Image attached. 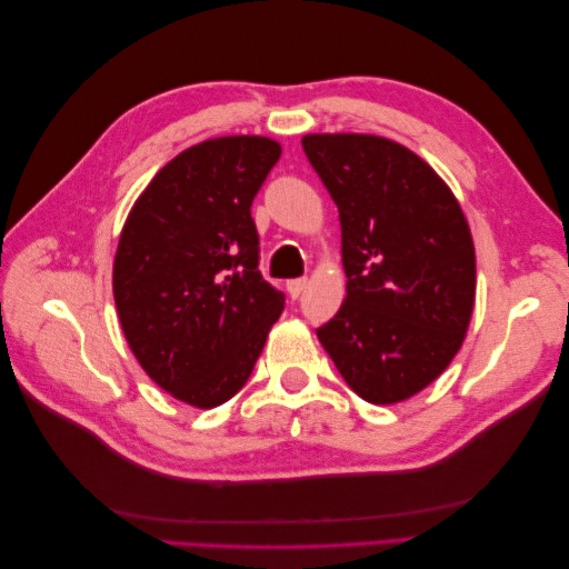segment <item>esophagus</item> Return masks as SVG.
<instances>
[{
	"label": "esophagus",
	"mask_w": 569,
	"mask_h": 569,
	"mask_svg": "<svg viewBox=\"0 0 569 569\" xmlns=\"http://www.w3.org/2000/svg\"><path fill=\"white\" fill-rule=\"evenodd\" d=\"M306 286H308V278H293V281H288V293L298 298L300 293H303Z\"/></svg>",
	"instance_id": "1"
}]
</instances>
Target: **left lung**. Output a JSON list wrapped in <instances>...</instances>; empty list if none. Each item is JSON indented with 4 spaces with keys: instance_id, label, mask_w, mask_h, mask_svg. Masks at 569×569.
<instances>
[{
    "instance_id": "left-lung-1",
    "label": "left lung",
    "mask_w": 569,
    "mask_h": 569,
    "mask_svg": "<svg viewBox=\"0 0 569 569\" xmlns=\"http://www.w3.org/2000/svg\"><path fill=\"white\" fill-rule=\"evenodd\" d=\"M340 210L347 298L318 340L359 398L389 406L450 367L469 328L477 259L452 190L410 149L373 134H308Z\"/></svg>"
}]
</instances>
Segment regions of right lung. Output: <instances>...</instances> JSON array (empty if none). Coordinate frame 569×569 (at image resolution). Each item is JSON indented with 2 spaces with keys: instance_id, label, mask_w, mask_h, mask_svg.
I'll return each instance as SVG.
<instances>
[{
  "instance_id": "1",
  "label": "right lung",
  "mask_w": 569,
  "mask_h": 569,
  "mask_svg": "<svg viewBox=\"0 0 569 569\" xmlns=\"http://www.w3.org/2000/svg\"><path fill=\"white\" fill-rule=\"evenodd\" d=\"M281 143L208 139L178 153L131 208L112 291L129 349L178 401H229L257 365L283 293L259 271L251 220Z\"/></svg>"
}]
</instances>
